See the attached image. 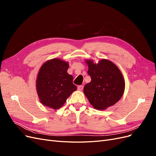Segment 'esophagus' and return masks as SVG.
Returning <instances> with one entry per match:
<instances>
[{"label": "esophagus", "mask_w": 156, "mask_h": 156, "mask_svg": "<svg viewBox=\"0 0 156 156\" xmlns=\"http://www.w3.org/2000/svg\"><path fill=\"white\" fill-rule=\"evenodd\" d=\"M77 89L79 90H80V91L83 90V85H79V86H78V87H77Z\"/></svg>", "instance_id": "34e87169"}]
</instances>
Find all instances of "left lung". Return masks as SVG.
Returning a JSON list of instances; mask_svg holds the SVG:
<instances>
[{"label": "left lung", "mask_w": 156, "mask_h": 156, "mask_svg": "<svg viewBox=\"0 0 156 156\" xmlns=\"http://www.w3.org/2000/svg\"><path fill=\"white\" fill-rule=\"evenodd\" d=\"M91 81L84 87V93L90 104L104 110L119 101L124 92L125 82L120 70L110 60L102 59L98 64L87 60Z\"/></svg>", "instance_id": "8db88e82"}]
</instances>
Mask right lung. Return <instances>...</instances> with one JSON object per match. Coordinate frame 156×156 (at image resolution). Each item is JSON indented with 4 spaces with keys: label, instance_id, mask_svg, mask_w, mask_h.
Returning <instances> with one entry per match:
<instances>
[{
    "label": "right lung",
    "instance_id": "obj_1",
    "mask_svg": "<svg viewBox=\"0 0 156 156\" xmlns=\"http://www.w3.org/2000/svg\"><path fill=\"white\" fill-rule=\"evenodd\" d=\"M68 68V62L59 58L49 60L41 66L37 76L36 90L44 105L58 109L77 90L73 76L67 72Z\"/></svg>",
    "mask_w": 156,
    "mask_h": 156
}]
</instances>
